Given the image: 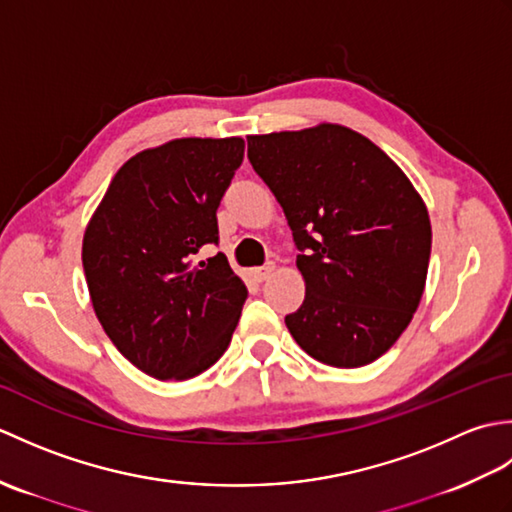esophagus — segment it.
Listing matches in <instances>:
<instances>
[{
  "label": "esophagus",
  "mask_w": 512,
  "mask_h": 512,
  "mask_svg": "<svg viewBox=\"0 0 512 512\" xmlns=\"http://www.w3.org/2000/svg\"><path fill=\"white\" fill-rule=\"evenodd\" d=\"M275 262H268L266 266H259V268H255L253 270V275H255V279L257 281H266V279H270V275L275 273Z\"/></svg>",
  "instance_id": "obj_1"
}]
</instances>
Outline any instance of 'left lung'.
Listing matches in <instances>:
<instances>
[{"mask_svg":"<svg viewBox=\"0 0 512 512\" xmlns=\"http://www.w3.org/2000/svg\"><path fill=\"white\" fill-rule=\"evenodd\" d=\"M248 160L273 191L301 250L292 339L332 367L374 363L407 330L427 284V204L372 140L336 123L248 136Z\"/></svg>","mask_w":512,"mask_h":512,"instance_id":"1","label":"left lung"}]
</instances>
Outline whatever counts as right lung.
<instances>
[{"mask_svg":"<svg viewBox=\"0 0 512 512\" xmlns=\"http://www.w3.org/2000/svg\"><path fill=\"white\" fill-rule=\"evenodd\" d=\"M244 138H176L116 171L83 233V270L105 334L158 380H187L217 363L248 290L217 244L222 195Z\"/></svg>","mask_w":512,"mask_h":512,"instance_id":"add662e5","label":"right lung"}]
</instances>
